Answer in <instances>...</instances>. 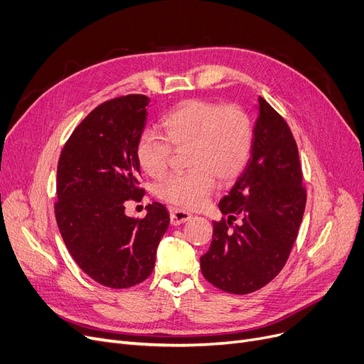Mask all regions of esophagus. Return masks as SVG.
<instances>
[{
  "label": "esophagus",
  "mask_w": 364,
  "mask_h": 364,
  "mask_svg": "<svg viewBox=\"0 0 364 364\" xmlns=\"http://www.w3.org/2000/svg\"><path fill=\"white\" fill-rule=\"evenodd\" d=\"M188 220H191V213H188L186 210L182 209H170V223L173 225L183 224Z\"/></svg>",
  "instance_id": "1"
}]
</instances>
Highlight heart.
Segmentation results:
<instances>
[{
	"instance_id": "heart-1",
	"label": "heart",
	"mask_w": 364,
	"mask_h": 364,
	"mask_svg": "<svg viewBox=\"0 0 364 364\" xmlns=\"http://www.w3.org/2000/svg\"><path fill=\"white\" fill-rule=\"evenodd\" d=\"M161 124L166 136L144 129L136 155L144 173L159 178L168 168L173 148H188L186 164L191 168L168 174L155 186L156 196L173 206H203L215 190L216 178L224 183L235 181L250 161L254 127L240 106L186 100L166 113Z\"/></svg>"
}]
</instances>
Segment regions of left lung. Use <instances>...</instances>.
<instances>
[{
  "mask_svg": "<svg viewBox=\"0 0 364 364\" xmlns=\"http://www.w3.org/2000/svg\"><path fill=\"white\" fill-rule=\"evenodd\" d=\"M291 129L267 101L258 98L252 154L235 186L220 201L201 273L216 288L250 294L274 279L297 239L306 188Z\"/></svg>",
  "mask_w": 364,
  "mask_h": 364,
  "instance_id": "8db88e82",
  "label": "left lung"
}]
</instances>
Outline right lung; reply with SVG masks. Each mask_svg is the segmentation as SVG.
I'll use <instances>...</instances> for the list:
<instances>
[{"instance_id":"1","label":"right lung","mask_w":364,"mask_h":364,"mask_svg":"<svg viewBox=\"0 0 364 364\" xmlns=\"http://www.w3.org/2000/svg\"><path fill=\"white\" fill-rule=\"evenodd\" d=\"M148 105L140 94L105 101L75 128L58 161V228L77 266L109 288L148 278L170 223L158 201L140 220L125 215V203L144 194L136 146Z\"/></svg>"}]
</instances>
